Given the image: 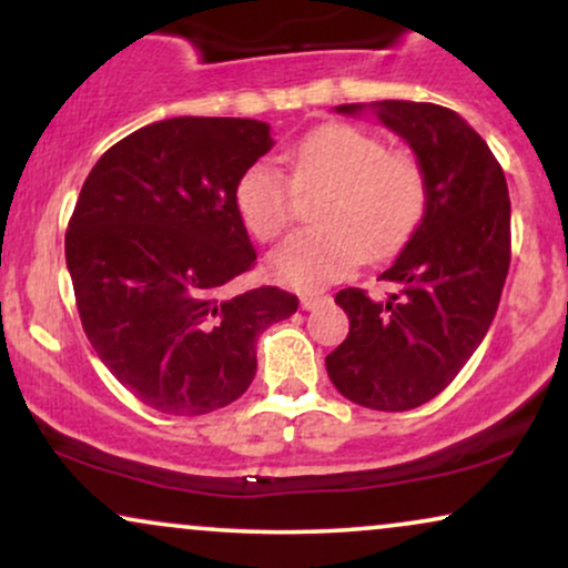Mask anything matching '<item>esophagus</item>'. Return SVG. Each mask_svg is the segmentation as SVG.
<instances>
[{
	"label": "esophagus",
	"mask_w": 568,
	"mask_h": 568,
	"mask_svg": "<svg viewBox=\"0 0 568 568\" xmlns=\"http://www.w3.org/2000/svg\"><path fill=\"white\" fill-rule=\"evenodd\" d=\"M325 302H328V296H325V293H304L302 296L304 310H317V306H323Z\"/></svg>",
	"instance_id": "esophagus-1"
}]
</instances>
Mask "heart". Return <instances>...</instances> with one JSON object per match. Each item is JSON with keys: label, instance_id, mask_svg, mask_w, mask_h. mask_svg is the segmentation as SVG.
Returning <instances> with one entry per match:
<instances>
[{"label": "heart", "instance_id": "1", "mask_svg": "<svg viewBox=\"0 0 568 568\" xmlns=\"http://www.w3.org/2000/svg\"><path fill=\"white\" fill-rule=\"evenodd\" d=\"M296 186H328L317 230L296 232L270 256V272L293 288H321L355 270L363 253L382 258L416 230L427 205L419 162L387 152V143L352 125L315 130L291 149ZM296 186L275 162H253L240 175L234 202L243 224L270 243L296 216Z\"/></svg>", "mask_w": 568, "mask_h": 568}]
</instances>
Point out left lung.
<instances>
[{
	"instance_id": "8db88e82",
	"label": "left lung",
	"mask_w": 568,
	"mask_h": 568,
	"mask_svg": "<svg viewBox=\"0 0 568 568\" xmlns=\"http://www.w3.org/2000/svg\"><path fill=\"white\" fill-rule=\"evenodd\" d=\"M336 109L357 114L366 106ZM368 109L414 149L427 205L379 277L400 291L387 302L363 288L336 293L349 334L325 368L357 406L408 410L454 382L497 315L510 270V194L491 149L452 109L416 101H374Z\"/></svg>"
}]
</instances>
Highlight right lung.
I'll return each mask as SVG.
<instances>
[{"mask_svg": "<svg viewBox=\"0 0 568 568\" xmlns=\"http://www.w3.org/2000/svg\"><path fill=\"white\" fill-rule=\"evenodd\" d=\"M272 146L266 122L173 116L116 141L84 179L67 230L77 310L149 408L230 406L256 376L258 336L298 310L277 285L230 291L256 264L234 189Z\"/></svg>", "mask_w": 568, "mask_h": 568, "instance_id": "obj_1", "label": "right lung"}]
</instances>
